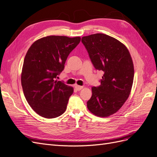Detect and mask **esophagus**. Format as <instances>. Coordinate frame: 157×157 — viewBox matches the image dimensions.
Instances as JSON below:
<instances>
[{
	"label": "esophagus",
	"instance_id": "obj_1",
	"mask_svg": "<svg viewBox=\"0 0 157 157\" xmlns=\"http://www.w3.org/2000/svg\"><path fill=\"white\" fill-rule=\"evenodd\" d=\"M75 89L78 90V91H79V90H82L83 88V86H78V85H75Z\"/></svg>",
	"mask_w": 157,
	"mask_h": 157
}]
</instances>
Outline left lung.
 I'll list each match as a JSON object with an SVG mask.
<instances>
[{"label": "left lung", "instance_id": "left-lung-1", "mask_svg": "<svg viewBox=\"0 0 157 157\" xmlns=\"http://www.w3.org/2000/svg\"><path fill=\"white\" fill-rule=\"evenodd\" d=\"M94 67L104 74L99 86L92 88L88 110L99 117L115 113L125 103L134 80V64L126 47L109 35L96 33L81 40Z\"/></svg>", "mask_w": 157, "mask_h": 157}]
</instances>
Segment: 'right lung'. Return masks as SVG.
I'll list each match as a JSON object with an SVG mask.
<instances>
[{
	"mask_svg": "<svg viewBox=\"0 0 157 157\" xmlns=\"http://www.w3.org/2000/svg\"><path fill=\"white\" fill-rule=\"evenodd\" d=\"M80 37L48 36L35 41L23 61L21 86L28 103L38 115L58 117L65 111L73 88L56 80Z\"/></svg>",
	"mask_w": 157,
	"mask_h": 157,
	"instance_id": "obj_1",
	"label": "right lung"
}]
</instances>
